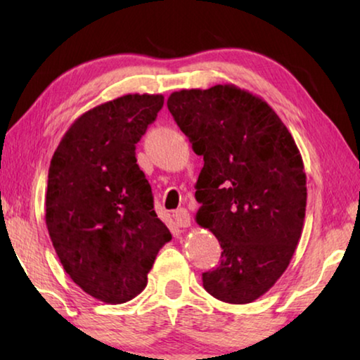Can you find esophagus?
<instances>
[{
  "mask_svg": "<svg viewBox=\"0 0 360 360\" xmlns=\"http://www.w3.org/2000/svg\"><path fill=\"white\" fill-rule=\"evenodd\" d=\"M173 217H174L176 225H178V227H181V229H186V227H188V225H191V214H188V211L186 208L176 210Z\"/></svg>",
  "mask_w": 360,
  "mask_h": 360,
  "instance_id": "obj_1",
  "label": "esophagus"
}]
</instances>
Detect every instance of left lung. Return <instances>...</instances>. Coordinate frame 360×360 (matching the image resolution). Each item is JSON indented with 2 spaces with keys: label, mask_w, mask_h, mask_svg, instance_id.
<instances>
[{
  "label": "left lung",
  "mask_w": 360,
  "mask_h": 360,
  "mask_svg": "<svg viewBox=\"0 0 360 360\" xmlns=\"http://www.w3.org/2000/svg\"><path fill=\"white\" fill-rule=\"evenodd\" d=\"M167 105L203 155L195 219L222 248L219 265L203 273V288L217 300L251 303L285 271L302 236L300 152L278 114L235 85L181 90Z\"/></svg>",
  "instance_id": "left-lung-1"
}]
</instances>
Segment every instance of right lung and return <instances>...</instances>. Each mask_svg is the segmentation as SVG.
<instances>
[{
    "label": "right lung",
    "mask_w": 360,
    "mask_h": 360,
    "mask_svg": "<svg viewBox=\"0 0 360 360\" xmlns=\"http://www.w3.org/2000/svg\"><path fill=\"white\" fill-rule=\"evenodd\" d=\"M162 95H124L82 114L53 152L46 225L70 278L106 303L135 298L172 233L154 211L136 143Z\"/></svg>",
    "instance_id": "1"
}]
</instances>
